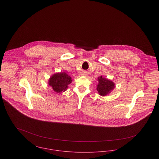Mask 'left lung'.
Wrapping results in <instances>:
<instances>
[{
	"instance_id": "1",
	"label": "left lung",
	"mask_w": 159,
	"mask_h": 159,
	"mask_svg": "<svg viewBox=\"0 0 159 159\" xmlns=\"http://www.w3.org/2000/svg\"><path fill=\"white\" fill-rule=\"evenodd\" d=\"M98 84L97 85V91L102 96L107 95L110 93L111 91L114 88V83L113 81L103 78L102 76L98 77Z\"/></svg>"
}]
</instances>
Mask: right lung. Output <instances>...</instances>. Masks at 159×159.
<instances>
[{
	"label": "right lung",
	"mask_w": 159,
	"mask_h": 159,
	"mask_svg": "<svg viewBox=\"0 0 159 159\" xmlns=\"http://www.w3.org/2000/svg\"><path fill=\"white\" fill-rule=\"evenodd\" d=\"M71 78L65 72L56 73L49 80V85L52 87L53 91L61 92L66 91L68 85L71 83Z\"/></svg>",
	"instance_id": "right-lung-1"
}]
</instances>
